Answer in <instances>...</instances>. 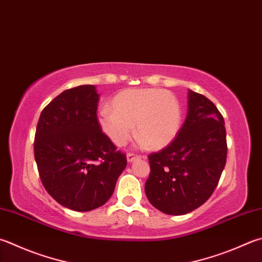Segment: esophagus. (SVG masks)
Instances as JSON below:
<instances>
[{
	"label": "esophagus",
	"instance_id": "esophagus-1",
	"mask_svg": "<svg viewBox=\"0 0 262 262\" xmlns=\"http://www.w3.org/2000/svg\"><path fill=\"white\" fill-rule=\"evenodd\" d=\"M140 157H141V156H139V155H137V154H132V152H129V154L126 155V160H127V162L131 163V162L136 161V160H139Z\"/></svg>",
	"mask_w": 262,
	"mask_h": 262
}]
</instances>
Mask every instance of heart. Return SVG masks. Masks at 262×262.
<instances>
[{
	"mask_svg": "<svg viewBox=\"0 0 262 262\" xmlns=\"http://www.w3.org/2000/svg\"><path fill=\"white\" fill-rule=\"evenodd\" d=\"M98 116V124L113 144L121 147L136 136L150 149L169 146L180 131L182 110L171 92L160 89H126L118 92Z\"/></svg>",
	"mask_w": 262,
	"mask_h": 262,
	"instance_id": "1",
	"label": "heart"
}]
</instances>
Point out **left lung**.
Listing matches in <instances>:
<instances>
[{
    "label": "left lung",
    "instance_id": "8db88e82",
    "mask_svg": "<svg viewBox=\"0 0 262 262\" xmlns=\"http://www.w3.org/2000/svg\"><path fill=\"white\" fill-rule=\"evenodd\" d=\"M227 159L223 115L203 95L189 90L188 112L176 139L148 156V201L170 215L189 213L214 191Z\"/></svg>",
    "mask_w": 262,
    "mask_h": 262
}]
</instances>
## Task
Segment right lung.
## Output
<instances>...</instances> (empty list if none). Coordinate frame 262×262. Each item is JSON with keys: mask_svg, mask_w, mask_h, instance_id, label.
Here are the masks:
<instances>
[{"mask_svg": "<svg viewBox=\"0 0 262 262\" xmlns=\"http://www.w3.org/2000/svg\"><path fill=\"white\" fill-rule=\"evenodd\" d=\"M95 85L68 89L44 107L34 156L46 190L59 204L78 212L111 199L126 156L116 150L98 124Z\"/></svg>", "mask_w": 262, "mask_h": 262, "instance_id": "1", "label": "right lung"}]
</instances>
